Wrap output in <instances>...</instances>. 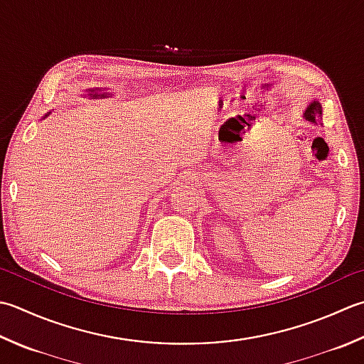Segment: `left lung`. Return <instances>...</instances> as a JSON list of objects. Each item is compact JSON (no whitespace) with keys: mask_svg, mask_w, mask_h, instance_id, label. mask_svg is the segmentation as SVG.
Returning <instances> with one entry per match:
<instances>
[{"mask_svg":"<svg viewBox=\"0 0 364 364\" xmlns=\"http://www.w3.org/2000/svg\"><path fill=\"white\" fill-rule=\"evenodd\" d=\"M304 118L311 121V123H317V121L322 119V105H320V102H311L304 112Z\"/></svg>","mask_w":364,"mask_h":364,"instance_id":"1","label":"left lung"}]
</instances>
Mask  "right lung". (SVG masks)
<instances>
[{"instance_id": "add662e5", "label": "right lung", "mask_w": 364, "mask_h": 364, "mask_svg": "<svg viewBox=\"0 0 364 364\" xmlns=\"http://www.w3.org/2000/svg\"><path fill=\"white\" fill-rule=\"evenodd\" d=\"M91 96H92V97H97V96H102V97H104L105 95H97V92H95V91H92V95H91ZM46 117H47V115H46Z\"/></svg>"}]
</instances>
